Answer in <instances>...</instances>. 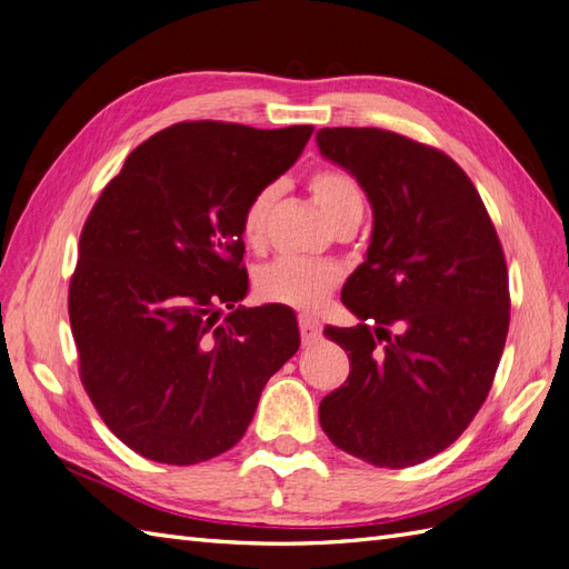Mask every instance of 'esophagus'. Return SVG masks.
Here are the masks:
<instances>
[{"label":"esophagus","mask_w":569,"mask_h":569,"mask_svg":"<svg viewBox=\"0 0 569 569\" xmlns=\"http://www.w3.org/2000/svg\"><path fill=\"white\" fill-rule=\"evenodd\" d=\"M299 330H301L303 345H311V342H316L318 338H321V323H318L313 316L301 313L299 316Z\"/></svg>","instance_id":"34e87169"}]
</instances>
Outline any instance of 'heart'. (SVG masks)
Masks as SVG:
<instances>
[{
  "label": "heart",
  "mask_w": 569,
  "mask_h": 569,
  "mask_svg": "<svg viewBox=\"0 0 569 569\" xmlns=\"http://www.w3.org/2000/svg\"><path fill=\"white\" fill-rule=\"evenodd\" d=\"M309 190L316 204L328 221H338L348 212L362 210V192H359L355 178L338 169H318L309 178ZM277 200V186L260 188L248 200L241 214V237L243 241L258 248L266 239V224L272 204ZM340 282V268L328 260L307 258H277L266 268L256 272L253 287L260 299H268L284 307L313 311L321 307L330 289Z\"/></svg>",
  "instance_id": "1"
}]
</instances>
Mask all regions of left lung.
Masks as SVG:
<instances>
[{
  "mask_svg": "<svg viewBox=\"0 0 569 569\" xmlns=\"http://www.w3.org/2000/svg\"><path fill=\"white\" fill-rule=\"evenodd\" d=\"M316 142L373 214L367 258L342 287L359 323L323 330L350 377L318 420L338 449L408 468L459 439L490 393L509 328L505 253L445 151L379 128H323Z\"/></svg>",
  "mask_w": 569,
  "mask_h": 569,
  "instance_id": "obj_1",
  "label": "left lung"
}]
</instances>
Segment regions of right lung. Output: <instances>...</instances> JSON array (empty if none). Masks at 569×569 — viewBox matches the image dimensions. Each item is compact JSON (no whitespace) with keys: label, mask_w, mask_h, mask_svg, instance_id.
Returning a JSON list of instances; mask_svg holds the SVG:
<instances>
[{"label":"right lung","mask_w":569,"mask_h":569,"mask_svg":"<svg viewBox=\"0 0 569 569\" xmlns=\"http://www.w3.org/2000/svg\"><path fill=\"white\" fill-rule=\"evenodd\" d=\"M311 132L178 122L137 147L93 204L69 323L93 408L144 459L190 466L231 449L299 350L292 309L232 307L248 295L246 204ZM221 306L232 313L219 325Z\"/></svg>","instance_id":"obj_1"}]
</instances>
